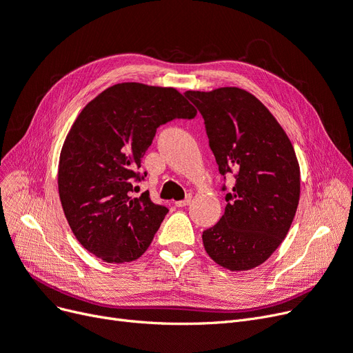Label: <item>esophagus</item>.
Segmentation results:
<instances>
[{
  "instance_id": "obj_1",
  "label": "esophagus",
  "mask_w": 353,
  "mask_h": 353,
  "mask_svg": "<svg viewBox=\"0 0 353 353\" xmlns=\"http://www.w3.org/2000/svg\"><path fill=\"white\" fill-rule=\"evenodd\" d=\"M190 201H192V198L188 196V198H185L183 201H177V202H176V206H177V208H185V206H188V205L190 203Z\"/></svg>"
}]
</instances>
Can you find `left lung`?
Segmentation results:
<instances>
[{
    "mask_svg": "<svg viewBox=\"0 0 353 353\" xmlns=\"http://www.w3.org/2000/svg\"><path fill=\"white\" fill-rule=\"evenodd\" d=\"M185 96L203 117L219 173L236 177L224 215L202 234L205 250L225 269H253L278 249L294 221L299 201L294 147L262 101L245 90Z\"/></svg>",
    "mask_w": 353,
    "mask_h": 353,
    "instance_id": "left-lung-1",
    "label": "left lung"
}]
</instances>
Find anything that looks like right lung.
<instances>
[{
    "instance_id": "obj_1",
    "label": "right lung",
    "mask_w": 353,
    "mask_h": 353,
    "mask_svg": "<svg viewBox=\"0 0 353 353\" xmlns=\"http://www.w3.org/2000/svg\"><path fill=\"white\" fill-rule=\"evenodd\" d=\"M196 110L176 88L122 83L91 100L63 142L58 168L62 210L77 240L108 263L145 252L168 210L143 192L134 198L142 157L157 128L193 119Z\"/></svg>"
}]
</instances>
